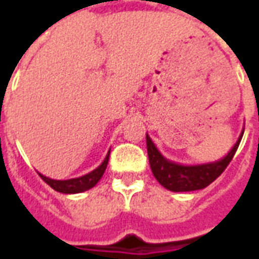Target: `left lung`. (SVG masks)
Here are the masks:
<instances>
[{
	"label": "left lung",
	"mask_w": 259,
	"mask_h": 259,
	"mask_svg": "<svg viewBox=\"0 0 259 259\" xmlns=\"http://www.w3.org/2000/svg\"><path fill=\"white\" fill-rule=\"evenodd\" d=\"M243 133L244 130L241 132L239 140L226 157L215 162L202 163V165H180V163L169 161L158 151L155 144L147 135V152H148L152 174L165 189L175 191V193L205 189L206 186L211 185L212 182L219 178L223 170L228 168V165L233 159L234 154L239 148Z\"/></svg>",
	"instance_id": "8db88e82"
}]
</instances>
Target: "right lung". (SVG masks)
<instances>
[{"label": "right lung", "instance_id": "add662e5", "mask_svg": "<svg viewBox=\"0 0 259 259\" xmlns=\"http://www.w3.org/2000/svg\"><path fill=\"white\" fill-rule=\"evenodd\" d=\"M108 159H109V151H108V155L105 157V159L102 161V163L97 169H94L90 174L84 175V176H80V178H76V179H68V180H55L50 179L44 175H40L41 179L53 187L55 191H59V193H64V194H74V193H83L85 190H90L91 187L98 183V180L101 179L102 175L105 172L108 165Z\"/></svg>", "mask_w": 259, "mask_h": 259}]
</instances>
